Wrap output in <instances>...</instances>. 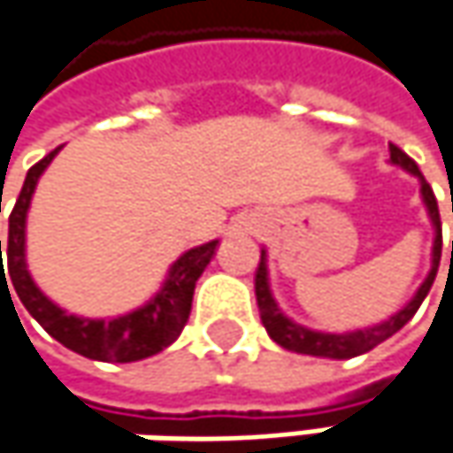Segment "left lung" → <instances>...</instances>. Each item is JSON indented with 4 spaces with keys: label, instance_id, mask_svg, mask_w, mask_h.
<instances>
[{
    "label": "left lung",
    "instance_id": "8db88e82",
    "mask_svg": "<svg viewBox=\"0 0 453 453\" xmlns=\"http://www.w3.org/2000/svg\"><path fill=\"white\" fill-rule=\"evenodd\" d=\"M389 163L404 168L407 173H412L420 181V196L423 204L428 210L433 226V254H431V272L428 277L420 282V288L415 290V296L396 311L389 319L373 324V326H363V329H352V332H321V329H309L298 321H293L290 316H285L282 309L277 306L272 288H269V269H267V249H262V262L257 269V303H259V313H262V324L267 329V334L280 345V348L290 349V352H301V355H311V357H329V360H349L355 355H363L376 345H381L384 340H389L391 334H396L415 313L420 309V303L426 301V296L431 293L435 272H438V262H441V218H438V202L433 196V188L428 181L423 179L418 163L402 152L396 144H389ZM451 262H453V246H451Z\"/></svg>",
    "mask_w": 453,
    "mask_h": 453
}]
</instances>
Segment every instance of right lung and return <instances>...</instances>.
<instances>
[{
  "mask_svg": "<svg viewBox=\"0 0 453 453\" xmlns=\"http://www.w3.org/2000/svg\"><path fill=\"white\" fill-rule=\"evenodd\" d=\"M59 150L62 147L49 152L43 160H38L27 171L20 196L10 215L7 267H10V280L15 285V293L27 313L57 342H62L64 348H69L82 357L104 360V363H134V360H144L150 355H157L179 340L181 329L188 321V313H191V298H194L196 280L202 277L204 267L212 262L220 241H210V243H202V246L184 251L171 265L160 290L140 309L113 316V319H88V316L66 313L35 285V280L27 272V259H25V226H27L30 199L35 194L38 179L43 176V171L49 168V163L57 157ZM4 282H7V277H4Z\"/></svg>",
  "mask_w": 453,
  "mask_h": 453,
  "instance_id": "obj_1",
  "label": "right lung"
}]
</instances>
